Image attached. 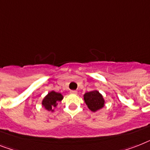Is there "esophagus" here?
<instances>
[{
    "mask_svg": "<svg viewBox=\"0 0 150 150\" xmlns=\"http://www.w3.org/2000/svg\"><path fill=\"white\" fill-rule=\"evenodd\" d=\"M70 93L71 94H77V91H76V90H70Z\"/></svg>",
    "mask_w": 150,
    "mask_h": 150,
    "instance_id": "esophagus-1",
    "label": "esophagus"
}]
</instances>
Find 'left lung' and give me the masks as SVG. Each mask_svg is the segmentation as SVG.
Returning a JSON list of instances; mask_svg holds the SVG:
<instances>
[{
	"mask_svg": "<svg viewBox=\"0 0 150 150\" xmlns=\"http://www.w3.org/2000/svg\"><path fill=\"white\" fill-rule=\"evenodd\" d=\"M84 102L90 110L96 112L105 106V100L98 90H94L83 94Z\"/></svg>",
	"mask_w": 150,
	"mask_h": 150,
	"instance_id": "8db88e82",
	"label": "left lung"
}]
</instances>
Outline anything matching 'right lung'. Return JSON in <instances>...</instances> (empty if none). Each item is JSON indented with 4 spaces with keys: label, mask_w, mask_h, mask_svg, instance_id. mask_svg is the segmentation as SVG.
Listing matches in <instances>:
<instances>
[{
    "label": "right lung",
    "mask_w": 150,
    "mask_h": 150,
    "mask_svg": "<svg viewBox=\"0 0 150 150\" xmlns=\"http://www.w3.org/2000/svg\"><path fill=\"white\" fill-rule=\"evenodd\" d=\"M64 99V96L60 93L55 92L52 90L44 96L42 100L41 104L45 110L47 111L54 112V108L57 106L58 102H60Z\"/></svg>",
    "instance_id": "right-lung-1"
}]
</instances>
